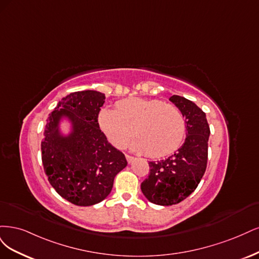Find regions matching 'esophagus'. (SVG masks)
Here are the masks:
<instances>
[{"instance_id":"1","label":"esophagus","mask_w":259,"mask_h":259,"mask_svg":"<svg viewBox=\"0 0 259 259\" xmlns=\"http://www.w3.org/2000/svg\"><path fill=\"white\" fill-rule=\"evenodd\" d=\"M126 158H127V161H128L129 163H131L133 160L136 159L135 157H132V156H130V155H126Z\"/></svg>"}]
</instances>
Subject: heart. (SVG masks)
<instances>
[{"mask_svg": "<svg viewBox=\"0 0 259 259\" xmlns=\"http://www.w3.org/2000/svg\"><path fill=\"white\" fill-rule=\"evenodd\" d=\"M99 124L116 147L126 145L135 133L131 147L148 157L160 158L177 151L185 137L186 122L177 106L160 100L129 98L115 108H103Z\"/></svg>", "mask_w": 259, "mask_h": 259, "instance_id": "b5f03b06", "label": "heart"}]
</instances>
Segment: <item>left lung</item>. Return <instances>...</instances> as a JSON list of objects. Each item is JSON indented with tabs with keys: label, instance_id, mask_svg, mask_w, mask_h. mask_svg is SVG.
I'll return each mask as SVG.
<instances>
[{
	"label": "left lung",
	"instance_id": "8db88e82",
	"mask_svg": "<svg viewBox=\"0 0 259 259\" xmlns=\"http://www.w3.org/2000/svg\"><path fill=\"white\" fill-rule=\"evenodd\" d=\"M185 117L186 139L177 153L159 161H149V175L141 184L143 195L158 205H172L186 199L197 188L206 169L210 127L205 113L193 101L172 96Z\"/></svg>",
	"mask_w": 259,
	"mask_h": 259
}]
</instances>
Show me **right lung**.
I'll list each match as a JSON object with an SVG mask.
<instances>
[{
	"instance_id": "right-lung-1",
	"label": "right lung",
	"mask_w": 259,
	"mask_h": 259,
	"mask_svg": "<svg viewBox=\"0 0 259 259\" xmlns=\"http://www.w3.org/2000/svg\"><path fill=\"white\" fill-rule=\"evenodd\" d=\"M104 100V94L96 90L72 93L58 102L46 121L40 144L44 171L57 193L75 205L101 202L127 165L126 157L108 143L99 127ZM62 118L72 124L68 136L59 129Z\"/></svg>"
}]
</instances>
